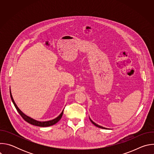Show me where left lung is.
Instances as JSON below:
<instances>
[{
    "label": "left lung",
    "mask_w": 154,
    "mask_h": 154,
    "mask_svg": "<svg viewBox=\"0 0 154 154\" xmlns=\"http://www.w3.org/2000/svg\"><path fill=\"white\" fill-rule=\"evenodd\" d=\"M90 121H91V122L94 125H96V127H99V128H103V129H107L106 128H105V127H102V126H100V125H98V124H96L94 122H93L91 119H90Z\"/></svg>",
    "instance_id": "left-lung-1"
}]
</instances>
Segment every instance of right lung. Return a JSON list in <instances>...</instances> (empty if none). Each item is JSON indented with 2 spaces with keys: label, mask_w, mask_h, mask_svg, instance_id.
Instances as JSON below:
<instances>
[{
  "label": "right lung",
  "mask_w": 154,
  "mask_h": 154,
  "mask_svg": "<svg viewBox=\"0 0 154 154\" xmlns=\"http://www.w3.org/2000/svg\"><path fill=\"white\" fill-rule=\"evenodd\" d=\"M10 97H11V100L16 108V109H17V112L19 113V115L22 116V118H23L26 122H27L28 123L30 124H32L33 125H36V126H39V127H49V126H51V125H53L54 124H55L56 123H57L60 120V119L62 117V115H63V112L61 113V114L58 116L56 118L52 119V120H51V121H36L28 116H27L26 115H25L23 112H22L20 109L17 107V105L16 104L13 98V96H12V94H11V90H10Z\"/></svg>",
  "instance_id": "1"
}]
</instances>
